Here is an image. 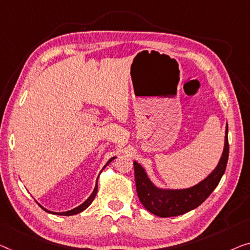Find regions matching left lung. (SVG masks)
<instances>
[{
  "instance_id": "obj_1",
  "label": "left lung",
  "mask_w": 250,
  "mask_h": 250,
  "mask_svg": "<svg viewBox=\"0 0 250 250\" xmlns=\"http://www.w3.org/2000/svg\"><path fill=\"white\" fill-rule=\"evenodd\" d=\"M229 157L228 125L226 126L225 147L218 165L211 174L201 181L200 183L188 188L170 189L157 188L149 180L147 173L140 164L133 162L135 167V180L138 197L143 206L152 214L161 218L176 217L184 214L202 204L208 195L213 192L225 174Z\"/></svg>"
}]
</instances>
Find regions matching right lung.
<instances>
[{
	"instance_id": "1",
	"label": "right lung",
	"mask_w": 250,
	"mask_h": 250,
	"mask_svg": "<svg viewBox=\"0 0 250 250\" xmlns=\"http://www.w3.org/2000/svg\"><path fill=\"white\" fill-rule=\"evenodd\" d=\"M113 159H115V157H112V158H110L109 159V162H107L105 165H104V167H103V169L105 168V167L109 165V164L113 161ZM102 169V170H103ZM101 170V172H102ZM101 174V173H100ZM99 178V177H98ZM96 193H98V181H96V184H95V188H94V191L92 192V194L88 196V199L86 200V201H84L83 203L81 204V206H78L77 208H73V210H69V211H66V212H53V211H49V210H47V208H44L43 207H42L40 206V208H42V210H44L46 212H48V213H53V214H57V215H67V217H68V215H74V214H77V213H80V212H82V211H84L85 208H88L89 207V204H91L92 202H93V200H94V197H95V195H96Z\"/></svg>"
}]
</instances>
